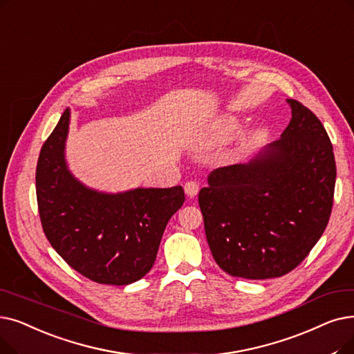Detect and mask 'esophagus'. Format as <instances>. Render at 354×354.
<instances>
[{
	"mask_svg": "<svg viewBox=\"0 0 354 354\" xmlns=\"http://www.w3.org/2000/svg\"><path fill=\"white\" fill-rule=\"evenodd\" d=\"M199 192V185L195 182V180H189L185 183V194L191 198L196 196V194Z\"/></svg>",
	"mask_w": 354,
	"mask_h": 354,
	"instance_id": "1",
	"label": "esophagus"
}]
</instances>
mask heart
<instances>
[{"label":"heart","mask_w":354,"mask_h":354,"mask_svg":"<svg viewBox=\"0 0 354 354\" xmlns=\"http://www.w3.org/2000/svg\"><path fill=\"white\" fill-rule=\"evenodd\" d=\"M240 130V121L232 115V114H224L220 115L218 118H215L204 136L201 137V142H199V146L204 149H212V147H218L227 143L232 137ZM263 139V131L256 130L253 133H249L248 136L243 139L241 147L243 149H252L254 147L260 140Z\"/></svg>","instance_id":"b5f03b06"}]
</instances>
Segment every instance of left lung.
Segmentation results:
<instances>
[{
	"instance_id": "obj_1",
	"label": "left lung",
	"mask_w": 354,
	"mask_h": 354,
	"mask_svg": "<svg viewBox=\"0 0 354 354\" xmlns=\"http://www.w3.org/2000/svg\"><path fill=\"white\" fill-rule=\"evenodd\" d=\"M281 139L249 163L218 167L199 191L207 241L217 265L244 279L279 278L308 256L333 208L335 160L317 115L288 100Z\"/></svg>"
}]
</instances>
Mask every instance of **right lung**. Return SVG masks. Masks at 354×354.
Segmentation results:
<instances>
[{"mask_svg": "<svg viewBox=\"0 0 354 354\" xmlns=\"http://www.w3.org/2000/svg\"><path fill=\"white\" fill-rule=\"evenodd\" d=\"M69 109L41 146L36 195L43 232L65 262L104 285L142 279L156 260L167 221L185 201L182 187L106 194L85 187L68 169Z\"/></svg>", "mask_w": 354, "mask_h": 354, "instance_id": "right-lung-1", "label": "right lung"}]
</instances>
